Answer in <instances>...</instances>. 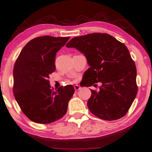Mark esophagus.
<instances>
[{
	"label": "esophagus",
	"mask_w": 152,
	"mask_h": 152,
	"mask_svg": "<svg viewBox=\"0 0 152 152\" xmlns=\"http://www.w3.org/2000/svg\"><path fill=\"white\" fill-rule=\"evenodd\" d=\"M74 88H75V92H77L81 89V87H80V86H77V85H76V86H74Z\"/></svg>",
	"instance_id": "obj_1"
}]
</instances>
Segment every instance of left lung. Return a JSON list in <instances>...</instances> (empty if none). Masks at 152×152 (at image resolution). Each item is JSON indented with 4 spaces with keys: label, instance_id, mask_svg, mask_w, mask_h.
Wrapping results in <instances>:
<instances>
[{
    "label": "left lung",
    "instance_id": "obj_1",
    "mask_svg": "<svg viewBox=\"0 0 152 152\" xmlns=\"http://www.w3.org/2000/svg\"><path fill=\"white\" fill-rule=\"evenodd\" d=\"M83 53L90 67L82 86L100 82L87 102L90 111L103 120L113 121L126 115L137 93V70L125 44L107 33L74 37L66 45Z\"/></svg>",
    "mask_w": 152,
    "mask_h": 152
}]
</instances>
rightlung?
<instances>
[{"label":"right lung","instance_id":"1","mask_svg":"<svg viewBox=\"0 0 152 152\" xmlns=\"http://www.w3.org/2000/svg\"><path fill=\"white\" fill-rule=\"evenodd\" d=\"M70 37L43 36L27 42L15 61L13 93L23 113L32 121L47 124L62 118L74 94L72 86L50 88L55 56Z\"/></svg>","mask_w":152,"mask_h":152}]
</instances>
